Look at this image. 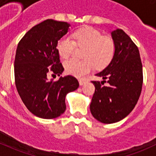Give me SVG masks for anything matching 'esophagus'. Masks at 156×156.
I'll use <instances>...</instances> for the list:
<instances>
[{"label":"esophagus","instance_id":"esophagus-1","mask_svg":"<svg viewBox=\"0 0 156 156\" xmlns=\"http://www.w3.org/2000/svg\"><path fill=\"white\" fill-rule=\"evenodd\" d=\"M87 82V80L86 79H80L79 80V83L80 86H82V85L85 84Z\"/></svg>","mask_w":156,"mask_h":156}]
</instances>
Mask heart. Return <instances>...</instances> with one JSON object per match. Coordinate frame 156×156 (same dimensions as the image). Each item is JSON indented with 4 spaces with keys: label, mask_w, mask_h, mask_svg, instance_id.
<instances>
[{
    "label": "heart",
    "mask_w": 156,
    "mask_h": 156,
    "mask_svg": "<svg viewBox=\"0 0 156 156\" xmlns=\"http://www.w3.org/2000/svg\"><path fill=\"white\" fill-rule=\"evenodd\" d=\"M69 37H61L58 41L57 50L62 58H67L73 52L75 47L85 48L83 60L70 58L64 63L66 73L74 76H82L96 68L103 69L108 66L113 58L115 44L110 38L92 27L80 29Z\"/></svg>",
    "instance_id": "1"
}]
</instances>
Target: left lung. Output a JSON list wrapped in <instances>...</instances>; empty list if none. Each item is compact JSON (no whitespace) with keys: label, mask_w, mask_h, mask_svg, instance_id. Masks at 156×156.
I'll use <instances>...</instances> for the list:
<instances>
[{"label":"left lung","mask_w":156,"mask_h":156,"mask_svg":"<svg viewBox=\"0 0 156 156\" xmlns=\"http://www.w3.org/2000/svg\"><path fill=\"white\" fill-rule=\"evenodd\" d=\"M115 44L112 61L96 74L103 81H92L95 91L90 105L95 119L114 123L127 116L137 104L143 83L142 63L137 47L122 30L111 32ZM108 86L101 85L106 80Z\"/></svg>","instance_id":"1"}]
</instances>
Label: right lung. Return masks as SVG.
<instances>
[{
    "label": "right lung",
    "instance_id": "add662e5",
    "mask_svg": "<svg viewBox=\"0 0 156 156\" xmlns=\"http://www.w3.org/2000/svg\"><path fill=\"white\" fill-rule=\"evenodd\" d=\"M69 27L66 22L47 19L30 29L16 49V89L29 111L42 119H55L64 113L66 94L79 87L72 76H60L55 82L46 76L50 71L60 76L64 71L56 44Z\"/></svg>",
    "mask_w": 156,
    "mask_h": 156
}]
</instances>
